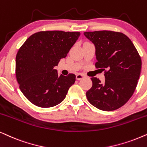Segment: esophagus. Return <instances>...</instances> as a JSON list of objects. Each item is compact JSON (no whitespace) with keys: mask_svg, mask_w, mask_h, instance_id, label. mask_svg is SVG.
I'll use <instances>...</instances> for the list:
<instances>
[{"mask_svg":"<svg viewBox=\"0 0 147 147\" xmlns=\"http://www.w3.org/2000/svg\"><path fill=\"white\" fill-rule=\"evenodd\" d=\"M84 78V76L82 75V74H78L76 75V79L78 80H80L83 79V78Z\"/></svg>","mask_w":147,"mask_h":147,"instance_id":"obj_1","label":"esophagus"}]
</instances>
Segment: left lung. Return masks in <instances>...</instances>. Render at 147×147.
<instances>
[{
	"mask_svg": "<svg viewBox=\"0 0 147 147\" xmlns=\"http://www.w3.org/2000/svg\"><path fill=\"white\" fill-rule=\"evenodd\" d=\"M96 48V68L105 71V83L91 78L92 86L86 92L91 105L110 111L125 105L134 94L140 74L141 61L130 39L119 32L101 30L84 33Z\"/></svg>",
	"mask_w": 147,
	"mask_h": 147,
	"instance_id": "8db88e82",
	"label": "left lung"
}]
</instances>
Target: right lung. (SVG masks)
Wrapping results in <instances>:
<instances>
[{
	"label": "right lung",
	"instance_id": "obj_1",
	"mask_svg": "<svg viewBox=\"0 0 147 147\" xmlns=\"http://www.w3.org/2000/svg\"><path fill=\"white\" fill-rule=\"evenodd\" d=\"M80 35L78 32H38L30 36L19 49L15 75L21 91L32 104L52 107L65 98L76 76H59L53 67L66 57Z\"/></svg>",
	"mask_w": 147,
	"mask_h": 147
}]
</instances>
